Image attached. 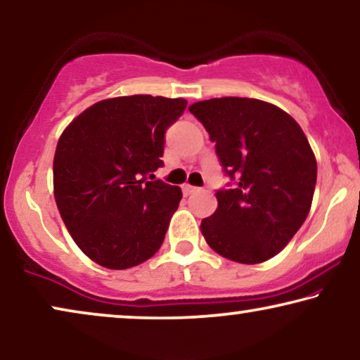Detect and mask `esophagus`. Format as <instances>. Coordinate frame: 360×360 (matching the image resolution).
<instances>
[{"label":"esophagus","instance_id":"obj_1","mask_svg":"<svg viewBox=\"0 0 360 360\" xmlns=\"http://www.w3.org/2000/svg\"><path fill=\"white\" fill-rule=\"evenodd\" d=\"M198 189H199V188H195V186H191V184H184V186H183V193H184L186 195L195 193V191H198Z\"/></svg>","mask_w":360,"mask_h":360}]
</instances>
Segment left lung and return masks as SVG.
Instances as JSON below:
<instances>
[{
    "mask_svg": "<svg viewBox=\"0 0 360 360\" xmlns=\"http://www.w3.org/2000/svg\"><path fill=\"white\" fill-rule=\"evenodd\" d=\"M225 176L217 210L200 232L229 260L262 263L275 257L308 217L316 188L314 153L288 113L257 98L224 97L193 103Z\"/></svg>",
    "mask_w": 360,
    "mask_h": 360,
    "instance_id": "obj_1",
    "label": "left lung"
}]
</instances>
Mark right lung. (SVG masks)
I'll list each match as a JSON object with an SVG mask.
<instances>
[{
	"label": "right lung",
	"instance_id": "obj_1",
	"mask_svg": "<svg viewBox=\"0 0 360 360\" xmlns=\"http://www.w3.org/2000/svg\"><path fill=\"white\" fill-rule=\"evenodd\" d=\"M183 98L102 100L65 128L54 156L57 209L77 247L98 265L124 270L160 250L183 198L155 177L166 130Z\"/></svg>",
	"mask_w": 360,
	"mask_h": 360
}]
</instances>
